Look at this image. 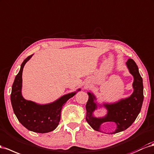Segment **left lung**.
<instances>
[{"instance_id": "obj_1", "label": "left lung", "mask_w": 154, "mask_h": 154, "mask_svg": "<svg viewBox=\"0 0 154 154\" xmlns=\"http://www.w3.org/2000/svg\"><path fill=\"white\" fill-rule=\"evenodd\" d=\"M126 65L129 72L134 77V82L132 84L134 92L130 97L122 98L113 103H99L97 102V98L93 93L87 92L89 99L85 106L87 111L85 119L94 130L102 132L101 130L102 124L113 122L116 124L117 128L114 131L109 133V134L122 131L134 123L140 113L144 99L143 78L139 74L137 65L134 60L130 58L126 61ZM98 107H104L107 110L105 116L100 118L95 117L94 112Z\"/></svg>"}]
</instances>
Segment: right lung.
Returning <instances> with one entry per match:
<instances>
[{"label":"right lung","mask_w":154,"mask_h":154,"mask_svg":"<svg viewBox=\"0 0 154 154\" xmlns=\"http://www.w3.org/2000/svg\"><path fill=\"white\" fill-rule=\"evenodd\" d=\"M33 55L29 56L24 60L19 73L15 76L11 88V103L15 116L23 126L30 131L45 134L54 130L57 127L63 106L81 89L63 95L54 102L46 104H39L24 99L22 95L23 70L26 62Z\"/></svg>","instance_id":"obj_1"}]
</instances>
